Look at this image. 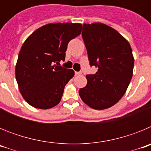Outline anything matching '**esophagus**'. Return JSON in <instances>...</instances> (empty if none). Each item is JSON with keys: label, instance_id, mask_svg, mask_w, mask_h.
<instances>
[{"label": "esophagus", "instance_id": "esophagus-1", "mask_svg": "<svg viewBox=\"0 0 151 151\" xmlns=\"http://www.w3.org/2000/svg\"><path fill=\"white\" fill-rule=\"evenodd\" d=\"M81 74V73H80V72H75V75H76V76H78V75H80Z\"/></svg>", "mask_w": 151, "mask_h": 151}]
</instances>
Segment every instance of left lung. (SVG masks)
<instances>
[{"label": "left lung", "instance_id": "left-lung-1", "mask_svg": "<svg viewBox=\"0 0 151 151\" xmlns=\"http://www.w3.org/2000/svg\"><path fill=\"white\" fill-rule=\"evenodd\" d=\"M82 35L90 66L97 67V71L86 76L87 85L78 94L90 107L107 109L122 98L130 83L132 50L123 36L105 24H84Z\"/></svg>", "mask_w": 151, "mask_h": 151}]
</instances>
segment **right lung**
Returning a JSON list of instances; mask_svg holds the SVG:
<instances>
[{
	"mask_svg": "<svg viewBox=\"0 0 151 151\" xmlns=\"http://www.w3.org/2000/svg\"><path fill=\"white\" fill-rule=\"evenodd\" d=\"M82 28L80 23L47 24L25 41L16 65V78L31 106L45 110L60 102L65 85L75 73L59 62L65 60L68 44L81 34Z\"/></svg>",
	"mask_w": 151,
	"mask_h": 151,
	"instance_id": "obj_1",
	"label": "right lung"
}]
</instances>
